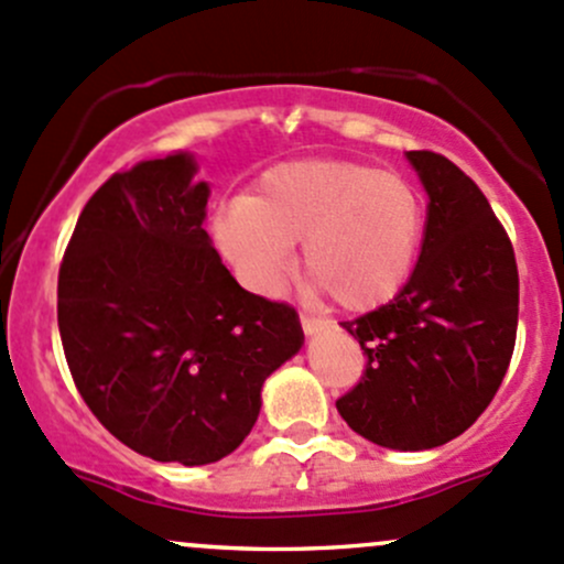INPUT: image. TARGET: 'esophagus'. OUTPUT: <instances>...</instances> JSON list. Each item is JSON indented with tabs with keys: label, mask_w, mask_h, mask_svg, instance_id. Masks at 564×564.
Returning <instances> with one entry per match:
<instances>
[{
	"label": "esophagus",
	"mask_w": 564,
	"mask_h": 564,
	"mask_svg": "<svg viewBox=\"0 0 564 564\" xmlns=\"http://www.w3.org/2000/svg\"><path fill=\"white\" fill-rule=\"evenodd\" d=\"M301 328H304L306 336H315V334H321V330L328 328V323L321 321V317L310 315V312H301Z\"/></svg>",
	"instance_id": "34e87169"
}]
</instances>
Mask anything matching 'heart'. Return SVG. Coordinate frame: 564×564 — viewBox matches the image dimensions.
<instances>
[{"label": "heart", "mask_w": 564, "mask_h": 564, "mask_svg": "<svg viewBox=\"0 0 564 564\" xmlns=\"http://www.w3.org/2000/svg\"><path fill=\"white\" fill-rule=\"evenodd\" d=\"M423 236L410 178L361 162L304 160L271 167L252 197L214 217V239L252 290L280 293L304 241V269L350 312L375 310L408 282Z\"/></svg>", "instance_id": "obj_1"}]
</instances>
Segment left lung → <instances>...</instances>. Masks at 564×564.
Instances as JSON below:
<instances>
[{"label": "left lung", "mask_w": 564, "mask_h": 564, "mask_svg": "<svg viewBox=\"0 0 564 564\" xmlns=\"http://www.w3.org/2000/svg\"><path fill=\"white\" fill-rule=\"evenodd\" d=\"M429 195L412 276L380 310L341 323L367 356L336 402L347 426L393 451L467 432L508 371L519 325L513 243L478 184L434 152H408Z\"/></svg>", "instance_id": "1"}]
</instances>
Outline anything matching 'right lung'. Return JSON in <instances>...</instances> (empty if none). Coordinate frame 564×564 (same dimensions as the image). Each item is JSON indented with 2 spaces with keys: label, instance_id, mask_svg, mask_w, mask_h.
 Returning <instances> with one entry per match:
<instances>
[{
  "label": "right lung",
  "instance_id": "obj_1",
  "mask_svg": "<svg viewBox=\"0 0 564 564\" xmlns=\"http://www.w3.org/2000/svg\"><path fill=\"white\" fill-rule=\"evenodd\" d=\"M178 152L113 173L59 269L75 388L135 454L219 462L252 432L260 388L304 345L293 306L243 290L203 230L208 184Z\"/></svg>",
  "mask_w": 564,
  "mask_h": 564
}]
</instances>
